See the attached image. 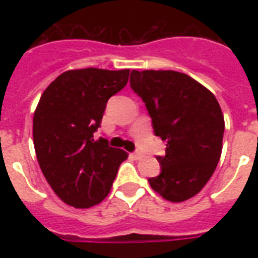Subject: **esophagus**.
<instances>
[{"instance_id":"esophagus-1","label":"esophagus","mask_w":258,"mask_h":258,"mask_svg":"<svg viewBox=\"0 0 258 258\" xmlns=\"http://www.w3.org/2000/svg\"><path fill=\"white\" fill-rule=\"evenodd\" d=\"M131 157H133L134 159L139 161V159H142V158H143V153H141V151H135V153L131 154Z\"/></svg>"}]
</instances>
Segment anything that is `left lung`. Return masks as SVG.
<instances>
[{
    "instance_id": "1",
    "label": "left lung",
    "mask_w": 258,
    "mask_h": 258,
    "mask_svg": "<svg viewBox=\"0 0 258 258\" xmlns=\"http://www.w3.org/2000/svg\"><path fill=\"white\" fill-rule=\"evenodd\" d=\"M130 83L155 135L166 142V154L157 157L161 174L150 178V186L170 202L190 200L212 178L222 153L225 120L216 96L175 71H133Z\"/></svg>"
}]
</instances>
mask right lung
<instances>
[{"label":"right lung","instance_id":"1","mask_svg":"<svg viewBox=\"0 0 258 258\" xmlns=\"http://www.w3.org/2000/svg\"><path fill=\"white\" fill-rule=\"evenodd\" d=\"M130 70H71L42 92L33 116L38 165L56 196L87 209L108 196L128 154L93 139L107 101L128 82Z\"/></svg>","mask_w":258,"mask_h":258}]
</instances>
